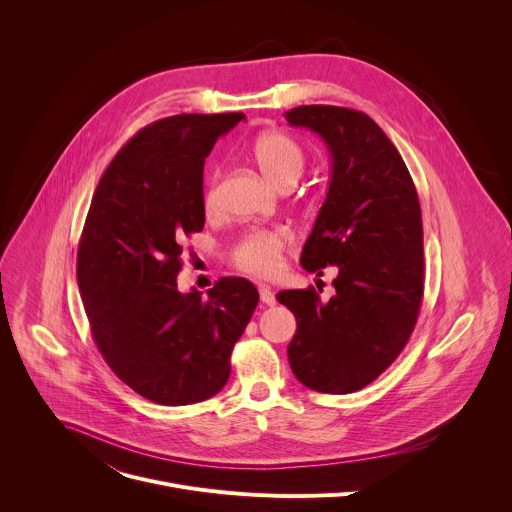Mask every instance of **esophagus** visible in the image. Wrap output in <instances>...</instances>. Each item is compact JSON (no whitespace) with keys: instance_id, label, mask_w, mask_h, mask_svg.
Masks as SVG:
<instances>
[{"instance_id":"obj_1","label":"esophagus","mask_w":512,"mask_h":512,"mask_svg":"<svg viewBox=\"0 0 512 512\" xmlns=\"http://www.w3.org/2000/svg\"><path fill=\"white\" fill-rule=\"evenodd\" d=\"M259 296H261V302H263V304H267V306H275V294H273L269 285L259 283Z\"/></svg>"}]
</instances>
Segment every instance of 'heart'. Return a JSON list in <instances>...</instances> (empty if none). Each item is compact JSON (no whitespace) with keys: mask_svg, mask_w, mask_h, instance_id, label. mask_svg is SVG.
<instances>
[{"mask_svg":"<svg viewBox=\"0 0 512 512\" xmlns=\"http://www.w3.org/2000/svg\"><path fill=\"white\" fill-rule=\"evenodd\" d=\"M251 158L261 174L279 190L294 186L306 170V154L302 145L294 137L279 131L261 133L251 145ZM202 202L206 210H216L218 174L210 176ZM287 239L289 237L283 229L251 231L233 247V261L245 271L271 275L279 267Z\"/></svg>","mask_w":512,"mask_h":512,"instance_id":"b5f03b06","label":"heart"}]
</instances>
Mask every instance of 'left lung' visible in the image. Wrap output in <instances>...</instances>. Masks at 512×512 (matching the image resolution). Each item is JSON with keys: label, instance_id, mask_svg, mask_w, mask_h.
<instances>
[{"label": "left lung", "instance_id": "left-lung-1", "mask_svg": "<svg viewBox=\"0 0 512 512\" xmlns=\"http://www.w3.org/2000/svg\"><path fill=\"white\" fill-rule=\"evenodd\" d=\"M291 127L318 133L330 152L326 200L302 251V267L338 269L336 294L283 289L279 304L298 330L287 346L296 379L344 395L373 383L407 344L423 296V227L411 174L385 131L362 111L302 105Z\"/></svg>", "mask_w": 512, "mask_h": 512}]
</instances>
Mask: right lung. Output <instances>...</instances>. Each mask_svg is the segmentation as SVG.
<instances>
[{"instance_id": "right-lung-1", "label": "right lung", "mask_w": 512, "mask_h": 512, "mask_svg": "<svg viewBox=\"0 0 512 512\" xmlns=\"http://www.w3.org/2000/svg\"><path fill=\"white\" fill-rule=\"evenodd\" d=\"M245 115L184 113L137 131L105 170L85 221L77 281L111 371L160 405L210 399L231 375V352L259 291L223 277L182 294L184 239L204 227V160Z\"/></svg>"}]
</instances>
